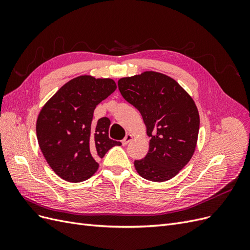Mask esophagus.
<instances>
[{
	"mask_svg": "<svg viewBox=\"0 0 250 250\" xmlns=\"http://www.w3.org/2000/svg\"><path fill=\"white\" fill-rule=\"evenodd\" d=\"M132 139H133V135H132V134H130V133H128V134L126 135V137H125V138L122 140V144H123L124 146H126L127 144L129 143V142H130Z\"/></svg>",
	"mask_w": 250,
	"mask_h": 250,
	"instance_id": "obj_1",
	"label": "esophagus"
}]
</instances>
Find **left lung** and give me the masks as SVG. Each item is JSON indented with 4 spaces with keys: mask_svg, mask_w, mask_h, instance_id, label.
I'll use <instances>...</instances> for the list:
<instances>
[{
    "mask_svg": "<svg viewBox=\"0 0 250 250\" xmlns=\"http://www.w3.org/2000/svg\"><path fill=\"white\" fill-rule=\"evenodd\" d=\"M118 86L141 112L150 138L147 155L134 161L135 170L156 183L173 178L190 162L197 144L200 120L192 97L173 78L152 71L121 78Z\"/></svg>",
    "mask_w": 250,
    "mask_h": 250,
    "instance_id": "8db88e82",
    "label": "left lung"
}]
</instances>
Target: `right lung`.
Returning a JSON list of instances; mask_svg holds the SVG:
<instances>
[{
    "label": "right lung",
    "mask_w": 250,
    "mask_h": 250,
    "mask_svg": "<svg viewBox=\"0 0 250 250\" xmlns=\"http://www.w3.org/2000/svg\"><path fill=\"white\" fill-rule=\"evenodd\" d=\"M116 88L112 79L83 75L66 82L43 105L36 122L37 141L59 177L70 183L88 179L99 168L97 160L121 145L108 137V118L93 122L97 105Z\"/></svg>",
    "instance_id": "add662e5"
}]
</instances>
